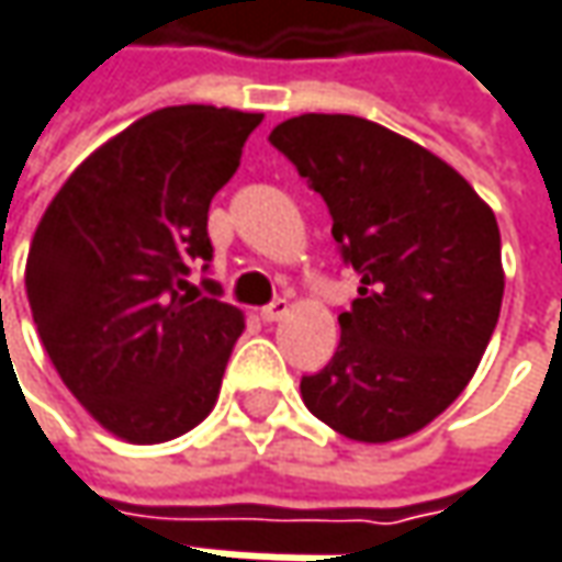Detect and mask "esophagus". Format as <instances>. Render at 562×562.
<instances>
[{
    "label": "esophagus",
    "mask_w": 562,
    "mask_h": 562,
    "mask_svg": "<svg viewBox=\"0 0 562 562\" xmlns=\"http://www.w3.org/2000/svg\"><path fill=\"white\" fill-rule=\"evenodd\" d=\"M288 313H291V303H288V300H274V303H269V306H262V310H259L262 322H281Z\"/></svg>",
    "instance_id": "34e87169"
}]
</instances>
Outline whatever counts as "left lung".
Returning <instances> with one entry per match:
<instances>
[{
    "label": "left lung",
    "mask_w": 562,
    "mask_h": 562,
    "mask_svg": "<svg viewBox=\"0 0 562 562\" xmlns=\"http://www.w3.org/2000/svg\"><path fill=\"white\" fill-rule=\"evenodd\" d=\"M269 140L322 193L359 274L337 353L300 381L303 403L350 441L406 438L463 394L494 335L497 218L460 171L375 121L310 112Z\"/></svg>",
    "instance_id": "8db88e82"
}]
</instances>
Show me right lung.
Instances as JSON below:
<instances>
[{
  "label": "right lung",
  "mask_w": 562,
  "mask_h": 562,
  "mask_svg": "<svg viewBox=\"0 0 562 562\" xmlns=\"http://www.w3.org/2000/svg\"><path fill=\"white\" fill-rule=\"evenodd\" d=\"M262 115L168 105L77 165L27 252V300L55 372L93 419L162 443L212 413L244 313L190 271L212 259L209 203ZM209 269V266H203Z\"/></svg>",
  "instance_id": "right-lung-1"
}]
</instances>
